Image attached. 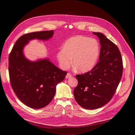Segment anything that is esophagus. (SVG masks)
Returning <instances> with one entry per match:
<instances>
[{
	"instance_id": "esophagus-1",
	"label": "esophagus",
	"mask_w": 135,
	"mask_h": 135,
	"mask_svg": "<svg viewBox=\"0 0 135 135\" xmlns=\"http://www.w3.org/2000/svg\"><path fill=\"white\" fill-rule=\"evenodd\" d=\"M71 76H72V75L71 74H70V73H68L66 75V79L69 78H70Z\"/></svg>"
}]
</instances>
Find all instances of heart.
Segmentation results:
<instances>
[{"mask_svg":"<svg viewBox=\"0 0 135 135\" xmlns=\"http://www.w3.org/2000/svg\"><path fill=\"white\" fill-rule=\"evenodd\" d=\"M100 52V45L95 39L76 35L69 39L62 50L57 54L60 67L64 70L73 64L79 73L90 71L96 66Z\"/></svg>","mask_w":135,"mask_h":135,"instance_id":"1","label":"heart"}]
</instances>
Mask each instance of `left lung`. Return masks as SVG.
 <instances>
[{
  "label": "left lung",
  "instance_id": "obj_1",
  "mask_svg": "<svg viewBox=\"0 0 135 135\" xmlns=\"http://www.w3.org/2000/svg\"><path fill=\"white\" fill-rule=\"evenodd\" d=\"M101 45L99 61L90 71L76 75L74 89L77 103L84 109L100 108L112 99L123 73V62L116 45L101 32H93Z\"/></svg>",
  "mask_w": 135,
  "mask_h": 135
}]
</instances>
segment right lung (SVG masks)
I'll return each mask as SVG.
<instances>
[{"mask_svg": "<svg viewBox=\"0 0 135 135\" xmlns=\"http://www.w3.org/2000/svg\"><path fill=\"white\" fill-rule=\"evenodd\" d=\"M54 30L31 32L16 41L9 56V74L12 89L22 103L32 109H41L51 103L58 83L67 73L61 70L48 58L33 61L23 54V48L30 40L46 41Z\"/></svg>", "mask_w": 135, "mask_h": 135, "instance_id": "obj_1", "label": "right lung"}]
</instances>
